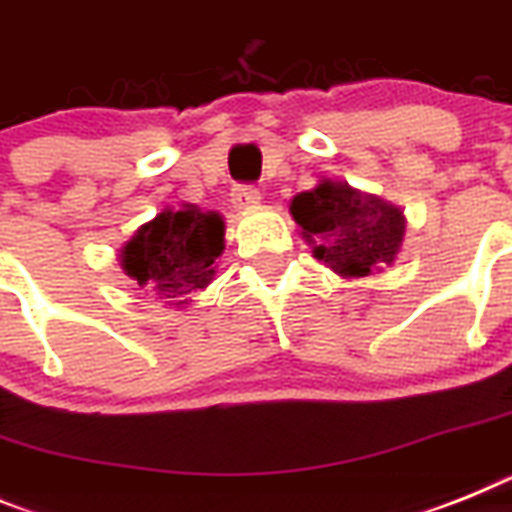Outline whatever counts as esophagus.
<instances>
[{
	"instance_id": "1",
	"label": "esophagus",
	"mask_w": 512,
	"mask_h": 512,
	"mask_svg": "<svg viewBox=\"0 0 512 512\" xmlns=\"http://www.w3.org/2000/svg\"><path fill=\"white\" fill-rule=\"evenodd\" d=\"M261 202V191L256 186H235L233 204L235 209H253Z\"/></svg>"
}]
</instances>
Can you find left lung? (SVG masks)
I'll use <instances>...</instances> for the list:
<instances>
[{"label":"left lung","mask_w":512,"mask_h":512,"mask_svg":"<svg viewBox=\"0 0 512 512\" xmlns=\"http://www.w3.org/2000/svg\"><path fill=\"white\" fill-rule=\"evenodd\" d=\"M290 212L313 256L342 277H368L391 266L404 240V212L347 183L321 181L292 199Z\"/></svg>","instance_id":"obj_1"}]
</instances>
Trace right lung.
Wrapping results in <instances>:
<instances>
[{"instance_id":"obj_1","label":"right lung","mask_w":512,"mask_h":512,"mask_svg":"<svg viewBox=\"0 0 512 512\" xmlns=\"http://www.w3.org/2000/svg\"><path fill=\"white\" fill-rule=\"evenodd\" d=\"M225 248V222L194 204L163 209L121 248V269L150 298L186 305L214 279V259Z\"/></svg>"}]
</instances>
